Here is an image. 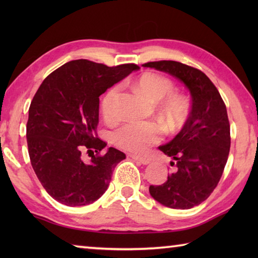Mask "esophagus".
I'll use <instances>...</instances> for the list:
<instances>
[{
	"label": "esophagus",
	"mask_w": 258,
	"mask_h": 258,
	"mask_svg": "<svg viewBox=\"0 0 258 258\" xmlns=\"http://www.w3.org/2000/svg\"><path fill=\"white\" fill-rule=\"evenodd\" d=\"M131 158L139 161V163H141L143 165H148L150 164V159L147 158V157H141V156H137V155H131Z\"/></svg>",
	"instance_id": "esophagus-1"
}]
</instances>
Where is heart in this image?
<instances>
[{"mask_svg":"<svg viewBox=\"0 0 258 258\" xmlns=\"http://www.w3.org/2000/svg\"><path fill=\"white\" fill-rule=\"evenodd\" d=\"M137 87L152 101L164 99L161 111L168 121L177 125L184 120L187 111L186 102L181 95L173 94L175 91L173 82L155 73H145L137 80ZM118 86H112L103 95L101 111L106 120L117 118ZM113 142L121 149L132 152H143L157 145L161 140V127L149 121H127L112 134Z\"/></svg>","mask_w":258,"mask_h":258,"instance_id":"1","label":"heart"}]
</instances>
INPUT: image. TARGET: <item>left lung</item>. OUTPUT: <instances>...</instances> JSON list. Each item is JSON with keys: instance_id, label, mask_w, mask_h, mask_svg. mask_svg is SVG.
Returning <instances> with one entry per match:
<instances>
[{"instance_id": "obj_1", "label": "left lung", "mask_w": 258, "mask_h": 258, "mask_svg": "<svg viewBox=\"0 0 258 258\" xmlns=\"http://www.w3.org/2000/svg\"><path fill=\"white\" fill-rule=\"evenodd\" d=\"M182 82L191 95V110L172 141L158 147L171 157L174 172L161 185H150L151 197L166 207L189 209L205 202L223 174L230 151L226 107L215 85L203 72L177 61L142 64Z\"/></svg>"}]
</instances>
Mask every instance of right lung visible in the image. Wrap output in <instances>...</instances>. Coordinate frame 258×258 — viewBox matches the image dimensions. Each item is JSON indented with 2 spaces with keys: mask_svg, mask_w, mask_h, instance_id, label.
<instances>
[{
  "mask_svg": "<svg viewBox=\"0 0 258 258\" xmlns=\"http://www.w3.org/2000/svg\"><path fill=\"white\" fill-rule=\"evenodd\" d=\"M140 69L134 63L108 67L85 59L64 63L47 76L30 103L27 145L34 172L52 198L85 206L108 189L124 152L98 138L99 97ZM97 154L85 162L82 154Z\"/></svg>",
  "mask_w": 258,
  "mask_h": 258,
  "instance_id": "add662e5",
  "label": "right lung"
}]
</instances>
